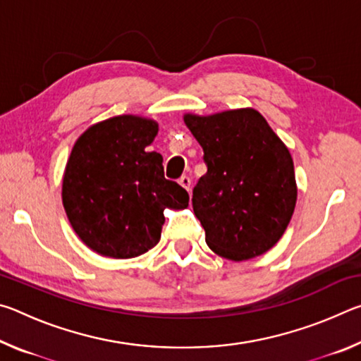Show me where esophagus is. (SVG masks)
<instances>
[{"mask_svg": "<svg viewBox=\"0 0 361 361\" xmlns=\"http://www.w3.org/2000/svg\"><path fill=\"white\" fill-rule=\"evenodd\" d=\"M178 183L180 185L186 189V191H189V189H191V178H189V176H186V175H183L181 178L178 180Z\"/></svg>", "mask_w": 361, "mask_h": 361, "instance_id": "obj_1", "label": "esophagus"}]
</instances>
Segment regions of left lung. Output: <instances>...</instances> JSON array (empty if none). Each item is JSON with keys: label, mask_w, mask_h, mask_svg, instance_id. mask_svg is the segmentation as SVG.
<instances>
[{"label": "left lung", "mask_w": 361, "mask_h": 361, "mask_svg": "<svg viewBox=\"0 0 361 361\" xmlns=\"http://www.w3.org/2000/svg\"><path fill=\"white\" fill-rule=\"evenodd\" d=\"M185 122L204 149L207 173L192 189V209L207 245L232 261L266 253L296 205L288 148L252 108L186 114Z\"/></svg>", "instance_id": "8db88e82"}]
</instances>
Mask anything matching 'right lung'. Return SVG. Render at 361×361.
Here are the masks:
<instances>
[{"instance_id": "right-lung-1", "label": "right lung", "mask_w": 361, "mask_h": 361, "mask_svg": "<svg viewBox=\"0 0 361 361\" xmlns=\"http://www.w3.org/2000/svg\"><path fill=\"white\" fill-rule=\"evenodd\" d=\"M157 124L116 116L89 127L66 162L62 199L85 245L111 258H135L157 245L164 209H186L189 195L164 176L162 156L146 151Z\"/></svg>"}]
</instances>
